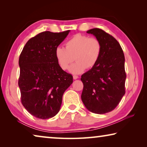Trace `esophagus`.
Returning a JSON list of instances; mask_svg holds the SVG:
<instances>
[{"label":"esophagus","mask_w":147,"mask_h":147,"mask_svg":"<svg viewBox=\"0 0 147 147\" xmlns=\"http://www.w3.org/2000/svg\"><path fill=\"white\" fill-rule=\"evenodd\" d=\"M77 78H78V76L77 75H73V79L74 80H76Z\"/></svg>","instance_id":"34e87169"}]
</instances>
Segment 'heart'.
<instances>
[{
  "instance_id": "heart-1",
  "label": "heart",
  "mask_w": 147,
  "mask_h": 147,
  "mask_svg": "<svg viewBox=\"0 0 147 147\" xmlns=\"http://www.w3.org/2000/svg\"><path fill=\"white\" fill-rule=\"evenodd\" d=\"M65 47L56 49V59L63 70L68 69L74 59L76 60L70 68L71 73L75 74L95 66L102 53V45L98 39L80 34L72 37Z\"/></svg>"
}]
</instances>
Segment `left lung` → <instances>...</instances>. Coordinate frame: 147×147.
I'll return each mask as SVG.
<instances>
[{"label": "left lung", "instance_id": "left-lung-1", "mask_svg": "<svg viewBox=\"0 0 147 147\" xmlns=\"http://www.w3.org/2000/svg\"><path fill=\"white\" fill-rule=\"evenodd\" d=\"M87 33L100 41L102 53L95 66L81 76L82 100L91 112L106 113L116 108L125 94L124 55L119 42L102 29L93 28Z\"/></svg>", "mask_w": 147, "mask_h": 147}]
</instances>
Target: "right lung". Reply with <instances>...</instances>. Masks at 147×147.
Masks as SVG:
<instances>
[{
	"label": "right lung",
	"mask_w": 147,
	"mask_h": 147,
	"mask_svg": "<svg viewBox=\"0 0 147 147\" xmlns=\"http://www.w3.org/2000/svg\"><path fill=\"white\" fill-rule=\"evenodd\" d=\"M70 30L45 31L30 39L19 56L21 102L31 115L47 119L59 112L64 92L73 76L59 65L56 49Z\"/></svg>",
	"instance_id": "obj_1"
}]
</instances>
